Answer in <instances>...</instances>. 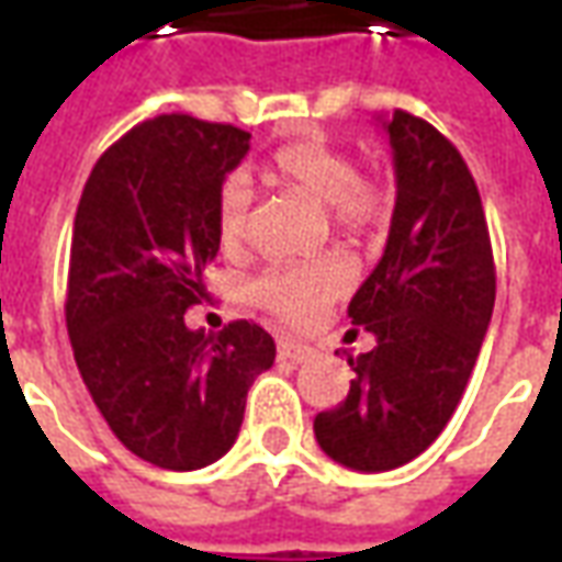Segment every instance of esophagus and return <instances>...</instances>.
<instances>
[{
    "label": "esophagus",
    "mask_w": 562,
    "mask_h": 562,
    "mask_svg": "<svg viewBox=\"0 0 562 562\" xmlns=\"http://www.w3.org/2000/svg\"><path fill=\"white\" fill-rule=\"evenodd\" d=\"M277 355H280L282 361H292V364H304L306 358L313 355V349H310V346H304V342L280 340V346H277Z\"/></svg>",
    "instance_id": "obj_1"
}]
</instances>
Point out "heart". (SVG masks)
<instances>
[{
    "label": "heart",
    "mask_w": 562,
    "mask_h": 562,
    "mask_svg": "<svg viewBox=\"0 0 562 562\" xmlns=\"http://www.w3.org/2000/svg\"><path fill=\"white\" fill-rule=\"evenodd\" d=\"M273 183L325 204L330 222L349 237H373L391 222L389 186L364 180L355 156L328 140L285 144L268 161ZM216 237L222 252L240 258L252 246V189L244 173H232L216 195ZM352 285V265L340 252L270 268L252 285L258 304L304 325Z\"/></svg>",
    "instance_id": "obj_1"
}]
</instances>
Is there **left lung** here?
Listing matches in <instances>:
<instances>
[{"label":"left lung","mask_w":562,"mask_h":562,"mask_svg":"<svg viewBox=\"0 0 562 562\" xmlns=\"http://www.w3.org/2000/svg\"><path fill=\"white\" fill-rule=\"evenodd\" d=\"M397 204L382 261L349 318L376 337L340 406L313 422L322 451L358 472L397 470L442 434L491 325L496 270L479 186L458 147L427 120H382Z\"/></svg>","instance_id":"obj_1"}]
</instances>
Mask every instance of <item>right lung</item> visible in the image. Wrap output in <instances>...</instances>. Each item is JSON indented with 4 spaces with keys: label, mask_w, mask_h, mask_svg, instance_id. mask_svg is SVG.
<instances>
[{
    "label": "right lung",
    "mask_w": 562,
    "mask_h": 562,
    "mask_svg": "<svg viewBox=\"0 0 562 562\" xmlns=\"http://www.w3.org/2000/svg\"><path fill=\"white\" fill-rule=\"evenodd\" d=\"M249 132L161 114L104 149L83 186L66 325L83 385L123 446L161 470H201L240 434L246 391L277 346L256 322L186 328L220 252L216 195Z\"/></svg>",
    "instance_id": "obj_1"
}]
</instances>
